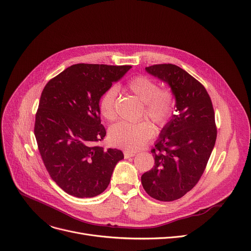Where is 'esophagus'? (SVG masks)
<instances>
[{
    "label": "esophagus",
    "instance_id": "1",
    "mask_svg": "<svg viewBox=\"0 0 251 251\" xmlns=\"http://www.w3.org/2000/svg\"><path fill=\"white\" fill-rule=\"evenodd\" d=\"M134 155H136V152H134V151H124V157H125L126 159L131 158V157H133Z\"/></svg>",
    "mask_w": 251,
    "mask_h": 251
}]
</instances>
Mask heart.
Wrapping results in <instances>:
<instances>
[{"instance_id": "heart-1", "label": "heart", "mask_w": 251, "mask_h": 251, "mask_svg": "<svg viewBox=\"0 0 251 251\" xmlns=\"http://www.w3.org/2000/svg\"><path fill=\"white\" fill-rule=\"evenodd\" d=\"M126 87L144 103L143 114L158 127H164L171 121L177 107L176 93L172 88H160L155 80L145 75L131 77ZM117 98L118 89L111 86L100 100V111L109 122L117 119ZM153 126L148 121L137 124L122 122L109 128L108 140L112 146L134 151L144 147L153 136Z\"/></svg>"}]
</instances>
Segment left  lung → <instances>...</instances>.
Segmentation results:
<instances>
[{
  "mask_svg": "<svg viewBox=\"0 0 251 251\" xmlns=\"http://www.w3.org/2000/svg\"><path fill=\"white\" fill-rule=\"evenodd\" d=\"M146 70L174 90L179 114L162 129L151 151L155 165L142 184L151 198L174 201L196 186L206 169L217 137L214 108L204 85L179 66L155 64Z\"/></svg>",
  "mask_w": 251,
  "mask_h": 251,
  "instance_id": "8db88e82",
  "label": "left lung"
}]
</instances>
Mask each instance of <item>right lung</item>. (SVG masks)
<instances>
[{
    "mask_svg": "<svg viewBox=\"0 0 251 251\" xmlns=\"http://www.w3.org/2000/svg\"><path fill=\"white\" fill-rule=\"evenodd\" d=\"M130 67L74 64L50 79L41 93L34 126L38 150L52 180L71 196L101 194L124 159L122 151L94 144L106 134L100 124L101 95Z\"/></svg>",
    "mask_w": 251,
    "mask_h": 251,
    "instance_id": "obj_1",
    "label": "right lung"
}]
</instances>
